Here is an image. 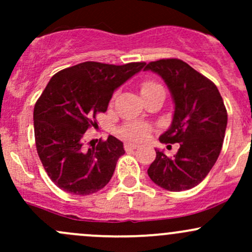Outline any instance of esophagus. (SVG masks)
Listing matches in <instances>:
<instances>
[{
  "label": "esophagus",
  "instance_id": "34e87169",
  "mask_svg": "<svg viewBox=\"0 0 252 252\" xmlns=\"http://www.w3.org/2000/svg\"><path fill=\"white\" fill-rule=\"evenodd\" d=\"M136 147H138V145H136V144H131V142H126V144H124V150H126V151L135 150Z\"/></svg>",
  "mask_w": 252,
  "mask_h": 252
}]
</instances>
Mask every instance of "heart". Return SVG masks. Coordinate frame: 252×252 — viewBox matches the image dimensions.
Here are the masks:
<instances>
[{
  "instance_id": "heart-1",
  "label": "heart",
  "mask_w": 252,
  "mask_h": 252,
  "mask_svg": "<svg viewBox=\"0 0 252 252\" xmlns=\"http://www.w3.org/2000/svg\"><path fill=\"white\" fill-rule=\"evenodd\" d=\"M162 88L158 83L151 79H145L140 83V90L142 96L146 95L150 91L155 90V89ZM150 131H151V126L142 122H134V123H126L123 126L118 129V135L122 136L123 139L130 141H141L149 136Z\"/></svg>"
}]
</instances>
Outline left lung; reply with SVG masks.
Listing matches in <instances>:
<instances>
[{
	"label": "left lung",
	"instance_id": "obj_1",
	"mask_svg": "<svg viewBox=\"0 0 252 252\" xmlns=\"http://www.w3.org/2000/svg\"><path fill=\"white\" fill-rule=\"evenodd\" d=\"M144 69L163 78L175 103L171 128L159 141L180 145L174 157L156 150L147 174L169 191L191 189L205 179L220 156L228 122L223 98L213 81L178 58L145 63Z\"/></svg>",
	"mask_w": 252,
	"mask_h": 252
}]
</instances>
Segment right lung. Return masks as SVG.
<instances>
[{
    "instance_id": "obj_1",
    "label": "right lung",
    "mask_w": 252,
    "mask_h": 252,
    "mask_svg": "<svg viewBox=\"0 0 252 252\" xmlns=\"http://www.w3.org/2000/svg\"><path fill=\"white\" fill-rule=\"evenodd\" d=\"M145 67L84 62L56 73L34 107L37 155L50 179L73 195H90L107 185L123 142L107 140L86 147L84 135L97 126L96 116L107 111L114 90ZM89 145V144H88Z\"/></svg>"
}]
</instances>
